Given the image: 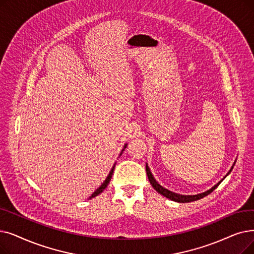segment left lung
Listing matches in <instances>:
<instances>
[{
	"label": "left lung",
	"mask_w": 254,
	"mask_h": 254,
	"mask_svg": "<svg viewBox=\"0 0 254 254\" xmlns=\"http://www.w3.org/2000/svg\"><path fill=\"white\" fill-rule=\"evenodd\" d=\"M235 164H236V162L234 163L233 166H231V168H230V170L228 171V173L225 175V178L231 172V170H233V168H234V166H235ZM146 174H147L148 180H149V182H150V184H151V186H152V188H153L154 190H156L158 193H160L161 195H163V196H165V197H167L168 199L173 200V201H176V202H191V201H195V200L200 199V198H203L204 196L208 195L209 193H212V192L217 188V187H218L220 184H221V182L223 181V180H221L219 183H217L214 187H212L211 189L205 191V192H202V193H199V194H195V195H182V194H178V193H174V192H172V191H169L168 189H166V188H164V187H162V186L156 181V179L153 178V175H152V173H151V171H150V169H149V167H148L147 163H146ZM225 178H224V179H225Z\"/></svg>",
	"instance_id": "obj_1"
}]
</instances>
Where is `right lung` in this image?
<instances>
[{"instance_id":"right-lung-1","label":"right lung","mask_w":254,"mask_h":254,"mask_svg":"<svg viewBox=\"0 0 254 254\" xmlns=\"http://www.w3.org/2000/svg\"><path fill=\"white\" fill-rule=\"evenodd\" d=\"M127 143H126V144H125V146H124V148H123V150H121V152H120V156H121V153H123V151L126 149V147H127ZM114 168H115V164H114V166L112 167V169H111V171H110L109 172V175L107 176V178H106V180L104 181V183L100 186V187H98V188L92 193V195L89 197V199H91V198H93V197H95V196H97L98 194H101L106 188H107V186L109 185V183H110V181H111V179H112V174H113V171H114Z\"/></svg>"}]
</instances>
